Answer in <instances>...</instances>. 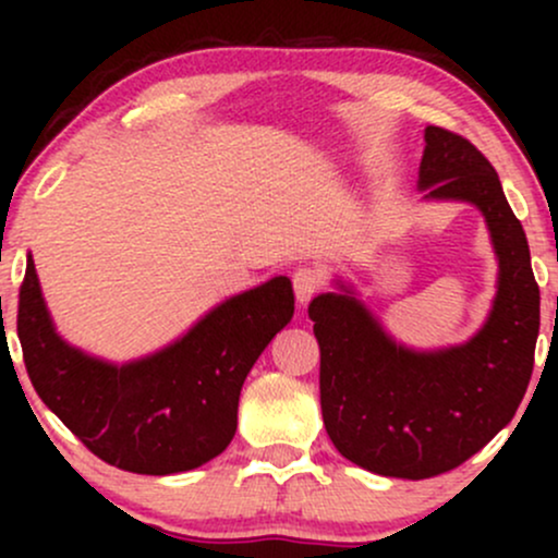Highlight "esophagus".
<instances>
[{
    "label": "esophagus",
    "mask_w": 558,
    "mask_h": 558,
    "mask_svg": "<svg viewBox=\"0 0 558 558\" xmlns=\"http://www.w3.org/2000/svg\"><path fill=\"white\" fill-rule=\"evenodd\" d=\"M325 286V275L317 267H299L293 272V291H296V301L301 306L306 304L312 296H317L319 288Z\"/></svg>",
    "instance_id": "obj_1"
}]
</instances>
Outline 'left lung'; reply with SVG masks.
<instances>
[{
  "label": "left lung",
  "instance_id": "8db88e82",
  "mask_svg": "<svg viewBox=\"0 0 558 558\" xmlns=\"http://www.w3.org/2000/svg\"><path fill=\"white\" fill-rule=\"evenodd\" d=\"M420 189L425 198L475 204L488 222L498 291L477 336L451 349L412 351L349 288L310 304L332 446L375 475L403 480L444 475L509 425L533 375L541 328V291L522 222L477 146L427 125Z\"/></svg>",
  "mask_w": 558,
  "mask_h": 558
}]
</instances>
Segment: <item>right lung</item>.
<instances>
[{
    "mask_svg": "<svg viewBox=\"0 0 558 558\" xmlns=\"http://www.w3.org/2000/svg\"><path fill=\"white\" fill-rule=\"evenodd\" d=\"M291 317L293 288L280 275L222 301L168 349L110 364L57 336L28 257L17 338L36 393L88 451L136 475H175L226 451L243 380Z\"/></svg>",
    "mask_w": 558,
    "mask_h": 558,
    "instance_id": "right-lung-1",
    "label": "right lung"
}]
</instances>
